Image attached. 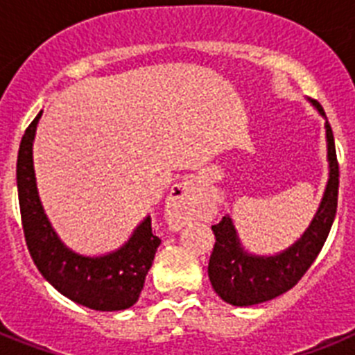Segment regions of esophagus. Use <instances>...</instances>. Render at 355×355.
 Here are the masks:
<instances>
[{
  "instance_id": "34e87169",
  "label": "esophagus",
  "mask_w": 355,
  "mask_h": 355,
  "mask_svg": "<svg viewBox=\"0 0 355 355\" xmlns=\"http://www.w3.org/2000/svg\"><path fill=\"white\" fill-rule=\"evenodd\" d=\"M200 188H202V184L197 178L184 180L183 183L175 184L172 188L171 197L167 199V213L172 222L183 225L188 220H192L197 209H199Z\"/></svg>"
}]
</instances>
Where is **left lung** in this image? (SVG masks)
Here are the masks:
<instances>
[{
  "mask_svg": "<svg viewBox=\"0 0 355 355\" xmlns=\"http://www.w3.org/2000/svg\"><path fill=\"white\" fill-rule=\"evenodd\" d=\"M309 101L318 110L320 115L325 117L320 103L313 99ZM325 137H327L329 181L324 199L320 202L318 211L313 216L306 233L293 245L275 256H256L241 247L231 216L225 215L218 224L211 225L215 245L209 256L208 275L213 290L227 304L254 306L286 293L302 279L324 247L336 216L338 187H340V167H338L336 147L329 122H325Z\"/></svg>",
  "mask_w": 355,
  "mask_h": 355,
  "instance_id": "obj_1",
  "label": "left lung"
}]
</instances>
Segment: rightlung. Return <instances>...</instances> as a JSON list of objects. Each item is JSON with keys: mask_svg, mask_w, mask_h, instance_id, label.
<instances>
[{"mask_svg": "<svg viewBox=\"0 0 355 355\" xmlns=\"http://www.w3.org/2000/svg\"><path fill=\"white\" fill-rule=\"evenodd\" d=\"M40 112L26 128L17 155V193L24 238L31 259L44 279L72 302L96 311H121L140 297L158 245L150 216H146L130 240L105 256H81L64 245L40 205L33 171V139Z\"/></svg>", "mask_w": 355, "mask_h": 355, "instance_id": "right-lung-1", "label": "right lung"}]
</instances>
